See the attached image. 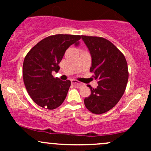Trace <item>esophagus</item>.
<instances>
[{
    "instance_id": "34e87169",
    "label": "esophagus",
    "mask_w": 151,
    "mask_h": 151,
    "mask_svg": "<svg viewBox=\"0 0 151 151\" xmlns=\"http://www.w3.org/2000/svg\"><path fill=\"white\" fill-rule=\"evenodd\" d=\"M72 84H73L74 86H77V87H81V86H82L83 85H84V84H82V83H80V82H79V81L74 80V79L72 80Z\"/></svg>"
}]
</instances>
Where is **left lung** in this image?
<instances>
[{
	"label": "left lung",
	"mask_w": 151,
	"mask_h": 151,
	"mask_svg": "<svg viewBox=\"0 0 151 151\" xmlns=\"http://www.w3.org/2000/svg\"><path fill=\"white\" fill-rule=\"evenodd\" d=\"M91 56L90 72L97 80L95 89L88 85L91 94L84 105L91 113H106L116 105L124 93L128 79V65L124 54L112 42L101 37L81 35Z\"/></svg>",
	"instance_id": "obj_1"
}]
</instances>
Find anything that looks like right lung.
<instances>
[{
	"label": "right lung",
	"instance_id": "obj_1",
	"mask_svg": "<svg viewBox=\"0 0 151 151\" xmlns=\"http://www.w3.org/2000/svg\"><path fill=\"white\" fill-rule=\"evenodd\" d=\"M81 35L58 34L40 41L26 55L22 66L23 81L27 93L38 106L53 110L65 101L70 80L55 78L59 64L70 45L78 44Z\"/></svg>",
	"mask_w": 151,
	"mask_h": 151
}]
</instances>
